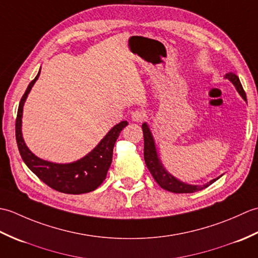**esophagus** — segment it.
<instances>
[{
    "label": "esophagus",
    "mask_w": 258,
    "mask_h": 258,
    "mask_svg": "<svg viewBox=\"0 0 258 258\" xmlns=\"http://www.w3.org/2000/svg\"><path fill=\"white\" fill-rule=\"evenodd\" d=\"M144 118H145L144 111L136 109V111L132 112V120H134V122H142Z\"/></svg>",
    "instance_id": "1"
}]
</instances>
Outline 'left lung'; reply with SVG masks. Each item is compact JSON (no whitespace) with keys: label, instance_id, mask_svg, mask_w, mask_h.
<instances>
[{"label":"left lung","instance_id":"obj_1","mask_svg":"<svg viewBox=\"0 0 258 258\" xmlns=\"http://www.w3.org/2000/svg\"><path fill=\"white\" fill-rule=\"evenodd\" d=\"M225 79L229 80L235 86V89L238 92V94L243 97V100L246 102V94L245 91L243 90V86L240 84L238 76L234 73H228L225 75ZM142 128H143V135H144V160L145 164L149 171L151 172L152 176L154 177L156 180V183L161 186L162 188L166 189L168 191H172V193H194L196 190H201L205 187H208V186L212 185L215 180H217L220 177L214 178L210 182H207L204 185H191L184 183L182 180L177 179L176 177H174L172 174H169L164 165L162 164L160 157H158L157 151H156V146H155V141L154 138H153L151 130L149 127L147 123H143L142 125Z\"/></svg>","mask_w":258,"mask_h":258}]
</instances>
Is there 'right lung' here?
Listing matches in <instances>:
<instances>
[{
	"instance_id": "add662e5",
	"label": "right lung",
	"mask_w": 258,
	"mask_h": 258,
	"mask_svg": "<svg viewBox=\"0 0 258 258\" xmlns=\"http://www.w3.org/2000/svg\"><path fill=\"white\" fill-rule=\"evenodd\" d=\"M40 73L41 69L35 79L27 86L24 95L22 96L18 116H16L15 136L22 160L42 182H44L53 189L65 194L89 193L96 189L106 178L107 171L112 163L114 144L120 131L128 123L126 120H122L113 126L89 154L75 162L58 164L37 157L26 146L23 135H22V116H23V106L26 97L37 81Z\"/></svg>"
}]
</instances>
